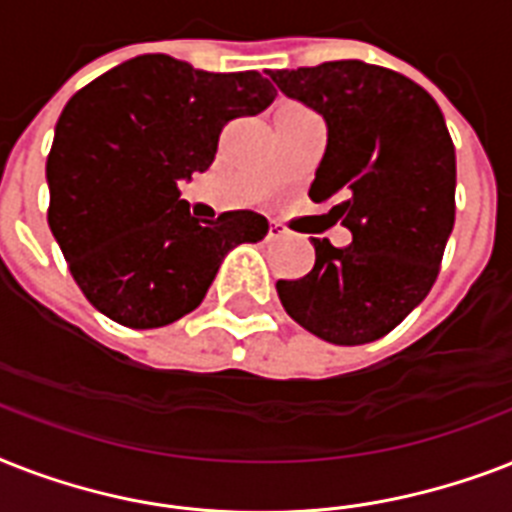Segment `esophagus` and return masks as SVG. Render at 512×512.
Instances as JSON below:
<instances>
[{
    "instance_id": "esophagus-1",
    "label": "esophagus",
    "mask_w": 512,
    "mask_h": 512,
    "mask_svg": "<svg viewBox=\"0 0 512 512\" xmlns=\"http://www.w3.org/2000/svg\"><path fill=\"white\" fill-rule=\"evenodd\" d=\"M289 231L284 228L281 223H271V228H268V239L271 241H279V239H287Z\"/></svg>"
}]
</instances>
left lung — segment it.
Segmentation results:
<instances>
[{
	"mask_svg": "<svg viewBox=\"0 0 512 512\" xmlns=\"http://www.w3.org/2000/svg\"><path fill=\"white\" fill-rule=\"evenodd\" d=\"M287 98L327 124L313 201L337 199L348 247L313 239L303 279L276 281L284 311L335 345L398 327L433 287L454 228L457 159L444 114L420 84L364 60L268 71Z\"/></svg>",
	"mask_w": 512,
	"mask_h": 512,
	"instance_id": "obj_1",
	"label": "left lung"
}]
</instances>
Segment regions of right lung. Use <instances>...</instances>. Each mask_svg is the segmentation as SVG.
Listing matches in <instances>:
<instances>
[{
    "label": "right lung",
    "instance_id": "obj_1",
    "mask_svg": "<svg viewBox=\"0 0 512 512\" xmlns=\"http://www.w3.org/2000/svg\"><path fill=\"white\" fill-rule=\"evenodd\" d=\"M273 98L257 71L209 74L170 55H138L68 100L47 156V223L103 316L132 329L183 319L223 257L268 233L252 209L196 220L177 185L209 170L225 124Z\"/></svg>",
    "mask_w": 512,
    "mask_h": 512
}]
</instances>
